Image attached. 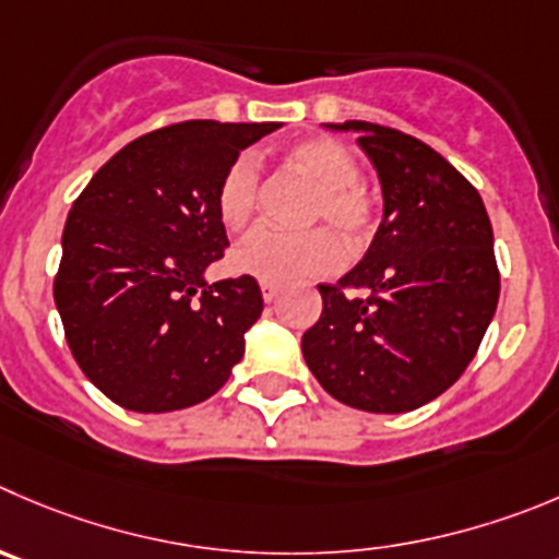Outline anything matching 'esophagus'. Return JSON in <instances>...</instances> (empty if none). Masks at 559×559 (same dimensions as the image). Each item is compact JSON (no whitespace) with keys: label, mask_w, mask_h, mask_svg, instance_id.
Here are the masks:
<instances>
[{"label":"esophagus","mask_w":559,"mask_h":559,"mask_svg":"<svg viewBox=\"0 0 559 559\" xmlns=\"http://www.w3.org/2000/svg\"><path fill=\"white\" fill-rule=\"evenodd\" d=\"M260 290H263V301H265V305H271V301H274L276 296H280V288H276V285H271V283H260Z\"/></svg>","instance_id":"34e87169"}]
</instances>
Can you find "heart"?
Returning a JSON list of instances; mask_svg holds the SVG:
<instances>
[{
  "mask_svg": "<svg viewBox=\"0 0 559 559\" xmlns=\"http://www.w3.org/2000/svg\"><path fill=\"white\" fill-rule=\"evenodd\" d=\"M290 164L316 180L307 219L326 222L348 241H362L376 225L373 203L359 186V162L337 140L316 136L296 142L288 151ZM258 162L249 153L233 158L216 189V211L227 230L249 225L258 205ZM343 263V247L323 227L301 233L258 227L233 249V269L271 285H288L312 276L332 274Z\"/></svg>",
  "mask_w": 559,
  "mask_h": 559,
  "instance_id": "obj_1",
  "label": "heart"
}]
</instances>
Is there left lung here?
<instances>
[{"label": "left lung", "instance_id": "left-lung-1", "mask_svg": "<svg viewBox=\"0 0 559 559\" xmlns=\"http://www.w3.org/2000/svg\"><path fill=\"white\" fill-rule=\"evenodd\" d=\"M373 162L384 214L368 252L301 337L318 384L350 408L403 414L461 379L499 301L493 233L475 186L433 147L345 120Z\"/></svg>", "mask_w": 559, "mask_h": 559}]
</instances>
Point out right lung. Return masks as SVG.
<instances>
[{"mask_svg":"<svg viewBox=\"0 0 559 559\" xmlns=\"http://www.w3.org/2000/svg\"><path fill=\"white\" fill-rule=\"evenodd\" d=\"M283 123L186 120L117 151L62 230L55 305L73 359L129 412L197 406L225 386L263 312L254 276L209 283L227 233L216 189Z\"/></svg>","mask_w":559,"mask_h":559,"instance_id":"1","label":"right lung"}]
</instances>
